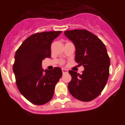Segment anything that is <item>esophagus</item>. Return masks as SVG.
I'll list each match as a JSON object with an SVG mask.
<instances>
[{
  "mask_svg": "<svg viewBox=\"0 0 125 125\" xmlns=\"http://www.w3.org/2000/svg\"><path fill=\"white\" fill-rule=\"evenodd\" d=\"M62 71L63 74H65V73H67V72H68L67 70V69H64V68L62 69Z\"/></svg>",
  "mask_w": 125,
  "mask_h": 125,
  "instance_id": "1",
  "label": "esophagus"
}]
</instances>
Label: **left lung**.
Here are the masks:
<instances>
[{"label":"left lung","mask_w":125,"mask_h":125,"mask_svg":"<svg viewBox=\"0 0 125 125\" xmlns=\"http://www.w3.org/2000/svg\"><path fill=\"white\" fill-rule=\"evenodd\" d=\"M64 34L74 44L75 62L84 69L81 74L69 71L72 77L69 91L78 100L91 101L101 93L109 75L106 48L98 37L86 30H68Z\"/></svg>","instance_id":"1"}]
</instances>
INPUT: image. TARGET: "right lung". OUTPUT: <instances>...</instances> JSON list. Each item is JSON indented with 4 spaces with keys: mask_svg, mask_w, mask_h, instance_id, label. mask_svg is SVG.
Listing matches in <instances>:
<instances>
[{
    "mask_svg": "<svg viewBox=\"0 0 125 125\" xmlns=\"http://www.w3.org/2000/svg\"><path fill=\"white\" fill-rule=\"evenodd\" d=\"M62 31L44 32L30 35L18 49L14 56L13 72L21 94L35 105L51 100L54 87L62 75V69L44 70L42 60L51 57V45Z\"/></svg>",
    "mask_w": 125,
    "mask_h": 125,
    "instance_id": "add662e5",
    "label": "right lung"
}]
</instances>
